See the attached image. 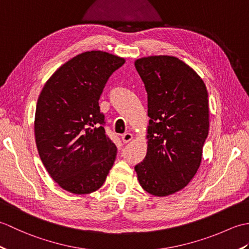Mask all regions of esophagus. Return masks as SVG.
I'll list each match as a JSON object with an SVG mask.
<instances>
[{
    "label": "esophagus",
    "mask_w": 249,
    "mask_h": 249,
    "mask_svg": "<svg viewBox=\"0 0 249 249\" xmlns=\"http://www.w3.org/2000/svg\"><path fill=\"white\" fill-rule=\"evenodd\" d=\"M131 140H133V135L130 133H125L124 135H122V141H123L124 143H128Z\"/></svg>",
    "instance_id": "1"
}]
</instances>
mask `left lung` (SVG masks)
<instances>
[{
	"instance_id": "1",
	"label": "left lung",
	"mask_w": 249,
	"mask_h": 249,
	"mask_svg": "<svg viewBox=\"0 0 249 249\" xmlns=\"http://www.w3.org/2000/svg\"><path fill=\"white\" fill-rule=\"evenodd\" d=\"M147 93V152L136 165L145 192L165 197L197 173L209 134L208 91L202 79L178 57L153 55L135 62Z\"/></svg>"
}]
</instances>
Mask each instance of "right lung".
I'll use <instances>...</instances> for the list:
<instances>
[{
  "label": "right lung",
  "mask_w": 249,
  "mask_h": 249,
  "mask_svg": "<svg viewBox=\"0 0 249 249\" xmlns=\"http://www.w3.org/2000/svg\"><path fill=\"white\" fill-rule=\"evenodd\" d=\"M124 63L108 52H83L63 64L41 89L36 146L50 177L67 192H95L113 166L116 146L105 131L98 100L109 77Z\"/></svg>",
  "instance_id": "obj_1"
}]
</instances>
